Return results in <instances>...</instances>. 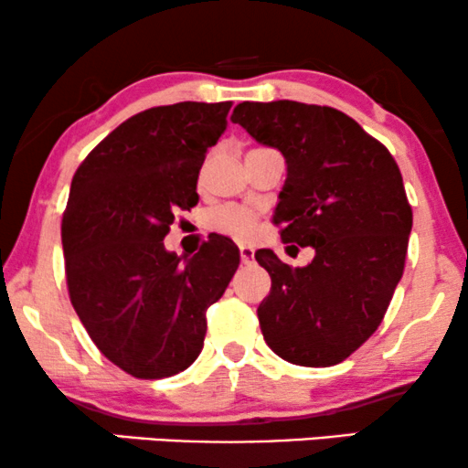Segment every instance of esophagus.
Returning <instances> with one entry per match:
<instances>
[{
  "label": "esophagus",
  "instance_id": "1",
  "mask_svg": "<svg viewBox=\"0 0 468 468\" xmlns=\"http://www.w3.org/2000/svg\"><path fill=\"white\" fill-rule=\"evenodd\" d=\"M239 251H240V262H243V264L253 262V250L250 245H240Z\"/></svg>",
  "mask_w": 468,
  "mask_h": 468
}]
</instances>
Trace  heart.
Segmentation results:
<instances>
[{"mask_svg": "<svg viewBox=\"0 0 468 468\" xmlns=\"http://www.w3.org/2000/svg\"><path fill=\"white\" fill-rule=\"evenodd\" d=\"M256 212L245 206H223L210 215V228L236 240H250L256 232Z\"/></svg>", "mask_w": 468, "mask_h": 468, "instance_id": "1", "label": "heart"}]
</instances>
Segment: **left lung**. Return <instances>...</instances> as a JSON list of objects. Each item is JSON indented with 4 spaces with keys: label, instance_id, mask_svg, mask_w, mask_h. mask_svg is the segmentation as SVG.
<instances>
[{
    "label": "left lung",
    "instance_id": "1",
    "mask_svg": "<svg viewBox=\"0 0 468 468\" xmlns=\"http://www.w3.org/2000/svg\"><path fill=\"white\" fill-rule=\"evenodd\" d=\"M232 121L286 158L273 223L284 243L314 251L297 269L271 250L256 251L271 275L258 305L262 336L292 365H338L378 330L403 275L412 207L399 166L330 106L243 101Z\"/></svg>",
    "mask_w": 468,
    "mask_h": 468
}]
</instances>
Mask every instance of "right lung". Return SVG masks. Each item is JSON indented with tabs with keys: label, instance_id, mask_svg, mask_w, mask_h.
<instances>
[{
	"label": "right lung",
	"instance_id": "right-lung-1",
	"mask_svg": "<svg viewBox=\"0 0 468 468\" xmlns=\"http://www.w3.org/2000/svg\"><path fill=\"white\" fill-rule=\"evenodd\" d=\"M232 101L149 108L112 130L75 171L62 215L69 297L112 365L141 379L184 371L204 347L206 310L240 262L212 234L193 258L165 250L177 210L197 206L207 147Z\"/></svg>",
	"mask_w": 468,
	"mask_h": 468
}]
</instances>
